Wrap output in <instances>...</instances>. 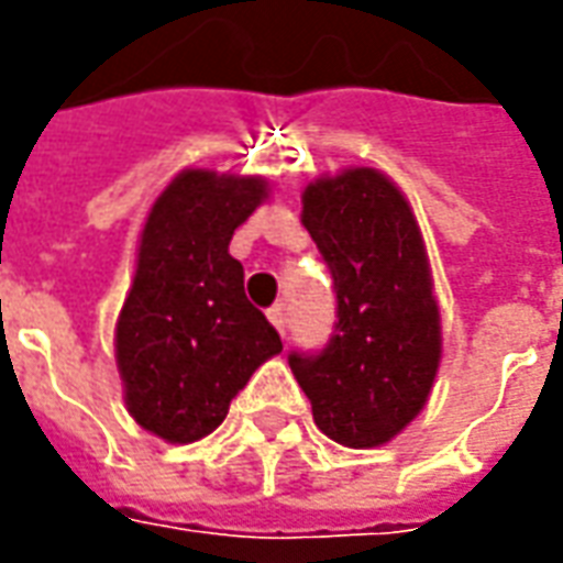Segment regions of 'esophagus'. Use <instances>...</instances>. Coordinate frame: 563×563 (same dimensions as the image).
Returning <instances> with one entry per match:
<instances>
[{
    "mask_svg": "<svg viewBox=\"0 0 563 563\" xmlns=\"http://www.w3.org/2000/svg\"><path fill=\"white\" fill-rule=\"evenodd\" d=\"M268 319H271V325H274V329L280 331V338H286V310H283L280 305L271 307V310H268Z\"/></svg>",
    "mask_w": 563,
    "mask_h": 563,
    "instance_id": "1",
    "label": "esophagus"
}]
</instances>
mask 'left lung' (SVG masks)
Returning <instances> with one entry per match:
<instances>
[{
	"label": "left lung",
	"mask_w": 563,
	"mask_h": 563,
	"mask_svg": "<svg viewBox=\"0 0 563 563\" xmlns=\"http://www.w3.org/2000/svg\"><path fill=\"white\" fill-rule=\"evenodd\" d=\"M301 222L334 277L338 325L322 353H292L289 367L322 434L383 446L422 413L443 353L422 229L398 184L367 165L307 184Z\"/></svg>",
	"instance_id": "left-lung-1"
}]
</instances>
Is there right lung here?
I'll use <instances>...</instances> for the list:
<instances>
[{"instance_id": "right-lung-1", "label": "right lung", "mask_w": 563, "mask_h": 563, "mask_svg": "<svg viewBox=\"0 0 563 563\" xmlns=\"http://www.w3.org/2000/svg\"><path fill=\"white\" fill-rule=\"evenodd\" d=\"M268 196L258 174L184 168L144 220L114 355L129 416L165 443L217 431L253 371L283 350L229 253L234 229Z\"/></svg>"}]
</instances>
